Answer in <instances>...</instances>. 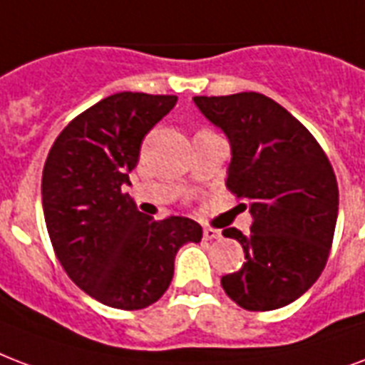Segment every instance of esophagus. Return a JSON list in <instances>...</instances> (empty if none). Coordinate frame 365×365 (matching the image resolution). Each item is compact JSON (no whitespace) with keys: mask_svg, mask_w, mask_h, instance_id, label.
<instances>
[{"mask_svg":"<svg viewBox=\"0 0 365 365\" xmlns=\"http://www.w3.org/2000/svg\"><path fill=\"white\" fill-rule=\"evenodd\" d=\"M202 237L207 239V241H212V239L222 237V232H220V230H214V227H205V232H202Z\"/></svg>","mask_w":365,"mask_h":365,"instance_id":"34e87169","label":"esophagus"}]
</instances>
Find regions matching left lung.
Here are the masks:
<instances>
[{"instance_id": "left-lung-1", "label": "left lung", "mask_w": 365, "mask_h": 365, "mask_svg": "<svg viewBox=\"0 0 365 365\" xmlns=\"http://www.w3.org/2000/svg\"><path fill=\"white\" fill-rule=\"evenodd\" d=\"M193 101L230 139L226 185L252 214L249 235L224 230V237L241 243L245 264L222 277V287L250 312L291 304L316 283L329 257L339 212L329 158L287 108L262 93Z\"/></svg>"}]
</instances>
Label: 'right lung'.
<instances>
[{
  "label": "right lung",
  "instance_id": "obj_1",
  "mask_svg": "<svg viewBox=\"0 0 365 365\" xmlns=\"http://www.w3.org/2000/svg\"><path fill=\"white\" fill-rule=\"evenodd\" d=\"M176 101L133 91L105 97L68 122L47 155L41 205L53 250L72 282L110 308L157 302L180 247L202 237L193 220H155L124 193L143 138Z\"/></svg>",
  "mask_w": 365,
  "mask_h": 365
}]
</instances>
